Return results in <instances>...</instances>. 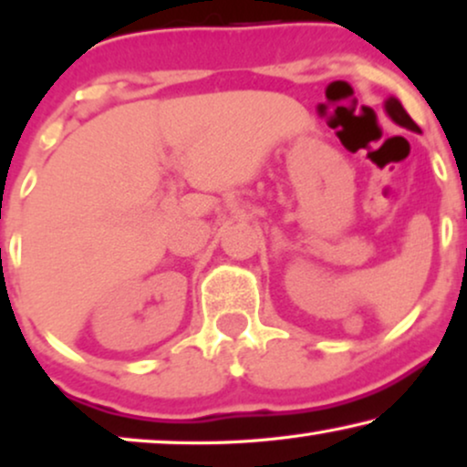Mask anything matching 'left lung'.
<instances>
[{
	"label": "left lung",
	"instance_id": "obj_1",
	"mask_svg": "<svg viewBox=\"0 0 467 467\" xmlns=\"http://www.w3.org/2000/svg\"><path fill=\"white\" fill-rule=\"evenodd\" d=\"M386 113L392 117V121L394 123H399V125H402V128H407V130H411V131H421L420 130V125H417L411 117H409V113L405 109H402V104L396 100V99H388L386 100Z\"/></svg>",
	"mask_w": 467,
	"mask_h": 467
}]
</instances>
